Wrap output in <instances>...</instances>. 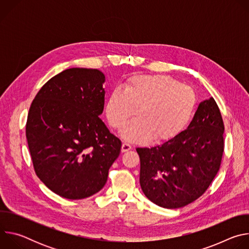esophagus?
I'll return each instance as SVG.
<instances>
[{
	"label": "esophagus",
	"mask_w": 249,
	"mask_h": 249,
	"mask_svg": "<svg viewBox=\"0 0 249 249\" xmlns=\"http://www.w3.org/2000/svg\"><path fill=\"white\" fill-rule=\"evenodd\" d=\"M131 149H132V147H131L130 144H128V143H123V144H122V148H121L122 153L128 152V151H130Z\"/></svg>",
	"instance_id": "obj_1"
}]
</instances>
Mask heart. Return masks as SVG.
<instances>
[{
  "mask_svg": "<svg viewBox=\"0 0 249 249\" xmlns=\"http://www.w3.org/2000/svg\"><path fill=\"white\" fill-rule=\"evenodd\" d=\"M195 106L196 94L190 87L169 76L138 75L129 79L124 89L115 87L110 91L105 113L115 130L139 115L122 132L129 142H164L184 130Z\"/></svg>",
  "mask_w": 249,
  "mask_h": 249,
  "instance_id": "heart-1",
  "label": "heart"
}]
</instances>
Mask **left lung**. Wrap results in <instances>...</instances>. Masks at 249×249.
<instances>
[{"mask_svg": "<svg viewBox=\"0 0 249 249\" xmlns=\"http://www.w3.org/2000/svg\"><path fill=\"white\" fill-rule=\"evenodd\" d=\"M224 121L215 99L202 101L188 128L165 143L137 148L140 184L156 205L184 207L202 196L217 175L223 158Z\"/></svg>", "mask_w": 249, "mask_h": 249, "instance_id": "obj_1", "label": "left lung"}]
</instances>
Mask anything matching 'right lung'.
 <instances>
[{"label":"right lung","instance_id":"1","mask_svg":"<svg viewBox=\"0 0 249 249\" xmlns=\"http://www.w3.org/2000/svg\"><path fill=\"white\" fill-rule=\"evenodd\" d=\"M104 81L96 69H67L30 105L25 136L34 171L63 198L84 199L101 190L120 154L121 141L98 117Z\"/></svg>","mask_w":249,"mask_h":249}]
</instances>
